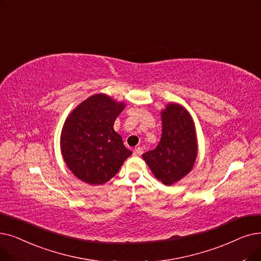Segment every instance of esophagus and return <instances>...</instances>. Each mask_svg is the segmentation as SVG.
<instances>
[{
  "instance_id": "obj_1",
  "label": "esophagus",
  "mask_w": 261,
  "mask_h": 261,
  "mask_svg": "<svg viewBox=\"0 0 261 261\" xmlns=\"http://www.w3.org/2000/svg\"><path fill=\"white\" fill-rule=\"evenodd\" d=\"M142 153H143V149L140 148V147H138V148H135V149L133 150V154L137 155V156H140Z\"/></svg>"
}]
</instances>
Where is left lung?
<instances>
[{"label": "left lung", "instance_id": "obj_1", "mask_svg": "<svg viewBox=\"0 0 261 261\" xmlns=\"http://www.w3.org/2000/svg\"><path fill=\"white\" fill-rule=\"evenodd\" d=\"M197 153L195 129L189 113L176 103L162 112V137L153 150L143 154L152 173L166 186L184 178Z\"/></svg>", "mask_w": 261, "mask_h": 261}]
</instances>
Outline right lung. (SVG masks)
<instances>
[{
  "mask_svg": "<svg viewBox=\"0 0 261 261\" xmlns=\"http://www.w3.org/2000/svg\"><path fill=\"white\" fill-rule=\"evenodd\" d=\"M103 94L89 97L68 116L61 135V149L70 171L88 185H102L114 177L132 154L114 131L123 110Z\"/></svg>",
  "mask_w": 261,
  "mask_h": 261,
  "instance_id": "right-lung-1",
  "label": "right lung"
}]
</instances>
